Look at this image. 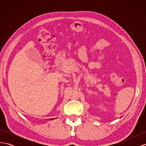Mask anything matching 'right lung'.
Returning <instances> with one entry per match:
<instances>
[{
  "instance_id": "right-lung-1",
  "label": "right lung",
  "mask_w": 146,
  "mask_h": 146,
  "mask_svg": "<svg viewBox=\"0 0 146 146\" xmlns=\"http://www.w3.org/2000/svg\"><path fill=\"white\" fill-rule=\"evenodd\" d=\"M53 119H54V118H53V119H50V120H53Z\"/></svg>"
}]
</instances>
